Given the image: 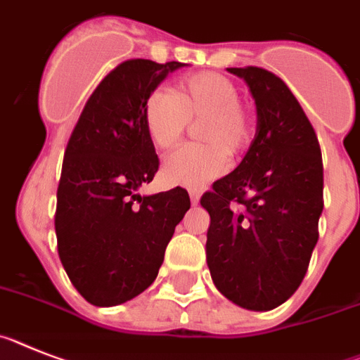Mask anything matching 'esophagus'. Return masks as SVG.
<instances>
[{"label":"esophagus","mask_w":360,"mask_h":360,"mask_svg":"<svg viewBox=\"0 0 360 360\" xmlns=\"http://www.w3.org/2000/svg\"><path fill=\"white\" fill-rule=\"evenodd\" d=\"M188 195H190V201H192V205H198L199 199H201V193H199V190H190Z\"/></svg>","instance_id":"34e87169"}]
</instances>
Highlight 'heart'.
Segmentation results:
<instances>
[{"label": "heart", "mask_w": 360, "mask_h": 360, "mask_svg": "<svg viewBox=\"0 0 360 360\" xmlns=\"http://www.w3.org/2000/svg\"><path fill=\"white\" fill-rule=\"evenodd\" d=\"M239 90L228 77L201 72L184 77L176 94L155 90L145 103V128L150 141L167 150L181 141L188 121L205 120L206 145L176 150L162 162L161 176L172 186L201 188L228 170L230 154L250 141V120L239 105Z\"/></svg>", "instance_id": "b5f03b06"}]
</instances>
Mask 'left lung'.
I'll list each match as a JSON object with an SVG mask.
<instances>
[{
    "label": "left lung",
    "mask_w": 360,
    "mask_h": 360,
    "mask_svg": "<svg viewBox=\"0 0 360 360\" xmlns=\"http://www.w3.org/2000/svg\"><path fill=\"white\" fill-rule=\"evenodd\" d=\"M245 79L257 130L239 167L201 198L210 214L206 262L233 304L268 311L304 279L323 214V158L304 110L281 77L259 67L226 68Z\"/></svg>",
    "instance_id": "left-lung-1"
}]
</instances>
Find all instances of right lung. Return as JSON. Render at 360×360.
<instances>
[{"mask_svg": "<svg viewBox=\"0 0 360 360\" xmlns=\"http://www.w3.org/2000/svg\"><path fill=\"white\" fill-rule=\"evenodd\" d=\"M179 61H124L94 90L65 150L58 186V254L74 288L94 306H117L158 277L188 192L137 190L159 168L145 103Z\"/></svg>", "mask_w": 360, "mask_h": 360, "instance_id": "right-lung-1", "label": "right lung"}]
</instances>
